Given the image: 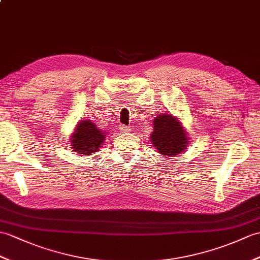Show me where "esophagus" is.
Returning a JSON list of instances; mask_svg holds the SVG:
<instances>
[{
	"label": "esophagus",
	"instance_id": "obj_1",
	"mask_svg": "<svg viewBox=\"0 0 260 260\" xmlns=\"http://www.w3.org/2000/svg\"><path fill=\"white\" fill-rule=\"evenodd\" d=\"M119 131L122 132V133H124V134H127V133H129V127H127V126H125V125H120V127H119Z\"/></svg>",
	"mask_w": 260,
	"mask_h": 260
}]
</instances>
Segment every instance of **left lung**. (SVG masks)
Masks as SVG:
<instances>
[{"instance_id":"8db88e82","label":"left lung","mask_w":260,"mask_h":260,"mask_svg":"<svg viewBox=\"0 0 260 260\" xmlns=\"http://www.w3.org/2000/svg\"><path fill=\"white\" fill-rule=\"evenodd\" d=\"M154 131L150 142L154 148L162 156H176L189 144V137L177 117L171 114H160L154 118Z\"/></svg>"}]
</instances>
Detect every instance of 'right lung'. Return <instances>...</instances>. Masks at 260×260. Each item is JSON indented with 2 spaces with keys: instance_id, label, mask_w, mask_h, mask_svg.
I'll use <instances>...</instances> for the list:
<instances>
[{
  "instance_id": "obj_1",
  "label": "right lung",
  "mask_w": 260,
  "mask_h": 260,
  "mask_svg": "<svg viewBox=\"0 0 260 260\" xmlns=\"http://www.w3.org/2000/svg\"><path fill=\"white\" fill-rule=\"evenodd\" d=\"M106 138V132L98 128L92 120L83 119L76 125L73 135L71 136L72 150L77 154L92 155L102 147Z\"/></svg>"
}]
</instances>
